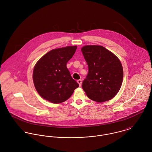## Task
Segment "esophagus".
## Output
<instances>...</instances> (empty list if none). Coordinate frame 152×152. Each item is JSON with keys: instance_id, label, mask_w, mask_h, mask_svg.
Instances as JSON below:
<instances>
[{"instance_id": "esophagus-1", "label": "esophagus", "mask_w": 152, "mask_h": 152, "mask_svg": "<svg viewBox=\"0 0 152 152\" xmlns=\"http://www.w3.org/2000/svg\"><path fill=\"white\" fill-rule=\"evenodd\" d=\"M77 83H78L79 86L81 87V84H82V80H78L77 81Z\"/></svg>"}]
</instances>
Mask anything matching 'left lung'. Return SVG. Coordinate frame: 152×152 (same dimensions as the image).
Listing matches in <instances>:
<instances>
[{"mask_svg":"<svg viewBox=\"0 0 152 152\" xmlns=\"http://www.w3.org/2000/svg\"><path fill=\"white\" fill-rule=\"evenodd\" d=\"M81 51L88 66L82 85L88 97L98 102L112 99L122 84L124 71L120 60L101 45H85Z\"/></svg>","mask_w":152,"mask_h":152,"instance_id":"1","label":"left lung"}]
</instances>
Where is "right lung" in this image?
Instances as JSON below:
<instances>
[{
    "instance_id": "1",
    "label": "right lung",
    "mask_w": 152,
    "mask_h": 152,
    "mask_svg": "<svg viewBox=\"0 0 152 152\" xmlns=\"http://www.w3.org/2000/svg\"><path fill=\"white\" fill-rule=\"evenodd\" d=\"M77 48L75 45L53 49L36 64L33 74L34 85L44 99L54 104L63 102L79 87L66 65Z\"/></svg>"
}]
</instances>
